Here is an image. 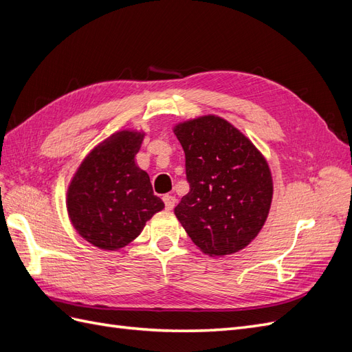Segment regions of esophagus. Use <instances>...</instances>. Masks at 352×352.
Segmentation results:
<instances>
[{
  "label": "esophagus",
  "instance_id": "34e87169",
  "mask_svg": "<svg viewBox=\"0 0 352 352\" xmlns=\"http://www.w3.org/2000/svg\"><path fill=\"white\" fill-rule=\"evenodd\" d=\"M163 201H164V204H166V208H167V210H173V208H175V206H176V198H175L173 195H164V197H163Z\"/></svg>",
  "mask_w": 352,
  "mask_h": 352
}]
</instances>
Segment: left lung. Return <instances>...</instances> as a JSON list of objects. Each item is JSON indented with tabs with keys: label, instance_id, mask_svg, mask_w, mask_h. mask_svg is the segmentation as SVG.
Instances as JSON below:
<instances>
[{
	"label": "left lung",
	"instance_id": "obj_1",
	"mask_svg": "<svg viewBox=\"0 0 352 352\" xmlns=\"http://www.w3.org/2000/svg\"><path fill=\"white\" fill-rule=\"evenodd\" d=\"M189 192L175 214L210 257L243 250L267 220L273 179L267 162L235 126L214 114L177 123Z\"/></svg>",
	"mask_w": 352,
	"mask_h": 352
}]
</instances>
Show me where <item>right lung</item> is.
Segmentation results:
<instances>
[{
  "label": "right lung",
  "instance_id": "obj_1",
  "mask_svg": "<svg viewBox=\"0 0 352 352\" xmlns=\"http://www.w3.org/2000/svg\"><path fill=\"white\" fill-rule=\"evenodd\" d=\"M144 132L119 131L85 157L67 189L73 228L94 247L116 251L142 232L164 208L150 176L135 163Z\"/></svg>",
  "mask_w": 352,
  "mask_h": 352
}]
</instances>
